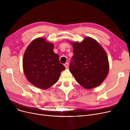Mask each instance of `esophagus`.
I'll return each instance as SVG.
<instances>
[{
  "label": "esophagus",
  "instance_id": "1",
  "mask_svg": "<svg viewBox=\"0 0 130 130\" xmlns=\"http://www.w3.org/2000/svg\"><path fill=\"white\" fill-rule=\"evenodd\" d=\"M68 66H69V63L68 62H66V63L64 64V66H65V67L66 68H67L68 67Z\"/></svg>",
  "mask_w": 130,
  "mask_h": 130
}]
</instances>
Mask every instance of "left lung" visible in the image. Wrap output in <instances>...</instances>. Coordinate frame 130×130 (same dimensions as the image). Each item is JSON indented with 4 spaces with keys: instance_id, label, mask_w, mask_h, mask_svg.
<instances>
[{
    "instance_id": "obj_1",
    "label": "left lung",
    "mask_w": 130,
    "mask_h": 130,
    "mask_svg": "<svg viewBox=\"0 0 130 130\" xmlns=\"http://www.w3.org/2000/svg\"><path fill=\"white\" fill-rule=\"evenodd\" d=\"M74 56L70 72L76 81L86 89L100 85L107 76L109 64L104 49L95 40L86 37L81 43H73Z\"/></svg>"
}]
</instances>
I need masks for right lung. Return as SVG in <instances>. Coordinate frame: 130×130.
I'll return each mask as SVG.
<instances>
[{"mask_svg": "<svg viewBox=\"0 0 130 130\" xmlns=\"http://www.w3.org/2000/svg\"><path fill=\"white\" fill-rule=\"evenodd\" d=\"M54 45L38 38L26 48L23 57V70L27 79L36 87L45 89L59 79L65 67L53 51Z\"/></svg>", "mask_w": 130, "mask_h": 130, "instance_id": "right-lung-1", "label": "right lung"}]
</instances>
